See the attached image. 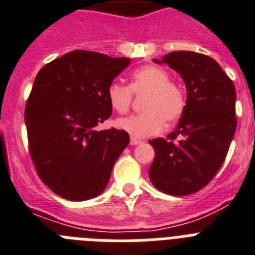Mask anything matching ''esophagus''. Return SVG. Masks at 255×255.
Instances as JSON below:
<instances>
[{
    "instance_id": "34e87169",
    "label": "esophagus",
    "mask_w": 255,
    "mask_h": 255,
    "mask_svg": "<svg viewBox=\"0 0 255 255\" xmlns=\"http://www.w3.org/2000/svg\"><path fill=\"white\" fill-rule=\"evenodd\" d=\"M141 140L140 138H136V137H131V141H129V144L131 145H138V144H141Z\"/></svg>"
}]
</instances>
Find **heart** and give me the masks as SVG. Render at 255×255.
Masks as SVG:
<instances>
[{
    "instance_id": "b5f03b06",
    "label": "heart",
    "mask_w": 255,
    "mask_h": 255,
    "mask_svg": "<svg viewBox=\"0 0 255 255\" xmlns=\"http://www.w3.org/2000/svg\"><path fill=\"white\" fill-rule=\"evenodd\" d=\"M132 92L148 93L144 101L145 113L117 121V127L132 137H148L160 133L167 123H174L186 109V97L181 86L171 82L167 70L156 65H145L132 73L131 85L113 82L107 89V99L117 113L131 109Z\"/></svg>"
}]
</instances>
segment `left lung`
Masks as SVG:
<instances>
[{
	"label": "left lung",
	"instance_id": "left-lung-1",
	"mask_svg": "<svg viewBox=\"0 0 255 255\" xmlns=\"http://www.w3.org/2000/svg\"><path fill=\"white\" fill-rule=\"evenodd\" d=\"M153 61L179 73L187 99L177 129L149 141L156 153L149 178L165 194L190 195L210 183L227 157L237 127L235 85L212 57L202 53L177 51ZM177 135L181 138L175 142Z\"/></svg>",
	"mask_w": 255,
	"mask_h": 255
}]
</instances>
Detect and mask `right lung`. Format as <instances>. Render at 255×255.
Masks as SVG:
<instances>
[{"mask_svg":"<svg viewBox=\"0 0 255 255\" xmlns=\"http://www.w3.org/2000/svg\"><path fill=\"white\" fill-rule=\"evenodd\" d=\"M127 57L72 51L41 68L24 110L28 148L45 186L68 200L101 195L129 142L126 131H95L113 107L107 89Z\"/></svg>","mask_w":255,"mask_h":255,"instance_id":"right-lung-1","label":"right lung"}]
</instances>
